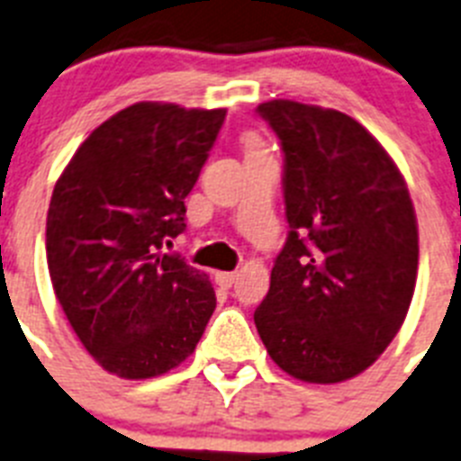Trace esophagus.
Wrapping results in <instances>:
<instances>
[{"mask_svg": "<svg viewBox=\"0 0 461 461\" xmlns=\"http://www.w3.org/2000/svg\"><path fill=\"white\" fill-rule=\"evenodd\" d=\"M234 278H237V274L234 272H215V284L222 285V288H231Z\"/></svg>", "mask_w": 461, "mask_h": 461, "instance_id": "obj_1", "label": "esophagus"}]
</instances>
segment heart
<instances>
[{"label":"heart","instance_id":"obj_1","mask_svg":"<svg viewBox=\"0 0 461 461\" xmlns=\"http://www.w3.org/2000/svg\"><path fill=\"white\" fill-rule=\"evenodd\" d=\"M249 147H250V149H253V147H258V145H255V142H253V140H250V142H249Z\"/></svg>","mask_w":461,"mask_h":461}]
</instances>
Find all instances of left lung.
<instances>
[{
  "label": "left lung",
  "mask_w": 461,
  "mask_h": 461,
  "mask_svg": "<svg viewBox=\"0 0 461 461\" xmlns=\"http://www.w3.org/2000/svg\"><path fill=\"white\" fill-rule=\"evenodd\" d=\"M258 114L284 149L290 231L255 328L295 380H351L392 344L415 293L420 243L408 185L344 112L269 100Z\"/></svg>",
  "instance_id": "obj_1"
}]
</instances>
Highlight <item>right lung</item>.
<instances>
[{
  "mask_svg": "<svg viewBox=\"0 0 461 461\" xmlns=\"http://www.w3.org/2000/svg\"><path fill=\"white\" fill-rule=\"evenodd\" d=\"M227 110L135 103L69 158L46 215V260L77 338L123 380L164 375L196 349L215 309L203 272L164 253L185 231Z\"/></svg>",
  "mask_w": 461,
  "mask_h": 461,
  "instance_id": "right-lung-1",
  "label": "right lung"
}]
</instances>
